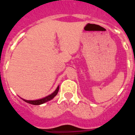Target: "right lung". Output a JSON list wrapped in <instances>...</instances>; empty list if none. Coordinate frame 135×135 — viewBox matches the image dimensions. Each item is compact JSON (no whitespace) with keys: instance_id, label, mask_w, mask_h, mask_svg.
<instances>
[{"instance_id":"1","label":"right lung","mask_w":135,"mask_h":135,"mask_svg":"<svg viewBox=\"0 0 135 135\" xmlns=\"http://www.w3.org/2000/svg\"><path fill=\"white\" fill-rule=\"evenodd\" d=\"M59 89V86H58L57 88V89L55 90L54 93H53L51 95H49V96L46 97H45V98L41 99L34 100V101H28V100H25V99H23V100L24 101H26V103H30V104H32V105H38L42 104V103H45V102H47V101H50V100H51L52 99L54 98L57 95V94L58 93Z\"/></svg>"}]
</instances>
